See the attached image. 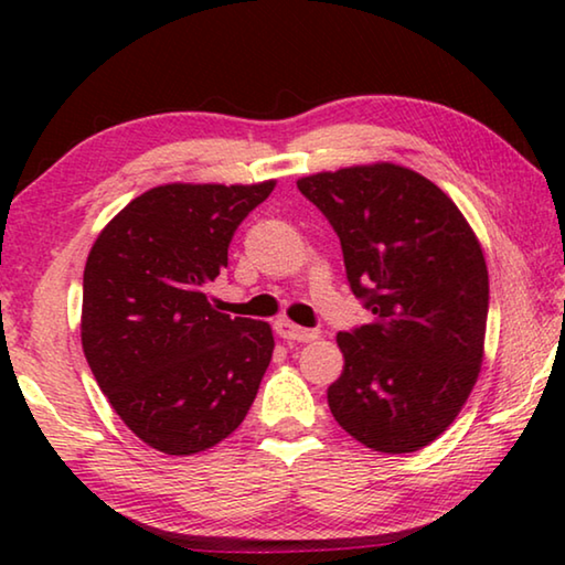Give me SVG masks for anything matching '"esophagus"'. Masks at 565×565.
Segmentation results:
<instances>
[{"mask_svg":"<svg viewBox=\"0 0 565 565\" xmlns=\"http://www.w3.org/2000/svg\"><path fill=\"white\" fill-rule=\"evenodd\" d=\"M274 329H276V333H279V337L284 339V341H299V343H306V341H313L319 337L317 331L313 329H303V327H296V323H291L289 319H279L274 323Z\"/></svg>","mask_w":565,"mask_h":565,"instance_id":"34e87169","label":"esophagus"}]
</instances>
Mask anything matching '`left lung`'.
Segmentation results:
<instances>
[{"mask_svg": "<svg viewBox=\"0 0 565 565\" xmlns=\"http://www.w3.org/2000/svg\"><path fill=\"white\" fill-rule=\"evenodd\" d=\"M339 234L371 321L337 337L339 426L381 454H414L454 424L478 379L489 269L458 206L406 167L363 164L296 181Z\"/></svg>", "mask_w": 565, "mask_h": 565, "instance_id": "8db88e82", "label": "left lung"}]
</instances>
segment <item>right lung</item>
<instances>
[{"mask_svg": "<svg viewBox=\"0 0 565 565\" xmlns=\"http://www.w3.org/2000/svg\"><path fill=\"white\" fill-rule=\"evenodd\" d=\"M262 184H164L131 199L84 266L82 347L111 408L141 441L191 456L234 434L269 369L266 321L206 299Z\"/></svg>", "mask_w": 565, "mask_h": 565, "instance_id": "obj_1", "label": "right lung"}]
</instances>
